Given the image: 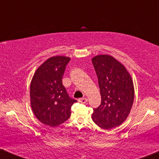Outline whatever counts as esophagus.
<instances>
[{"label": "esophagus", "mask_w": 159, "mask_h": 159, "mask_svg": "<svg viewBox=\"0 0 159 159\" xmlns=\"http://www.w3.org/2000/svg\"><path fill=\"white\" fill-rule=\"evenodd\" d=\"M79 102L82 104H86L87 102V98H79Z\"/></svg>", "instance_id": "1"}]
</instances>
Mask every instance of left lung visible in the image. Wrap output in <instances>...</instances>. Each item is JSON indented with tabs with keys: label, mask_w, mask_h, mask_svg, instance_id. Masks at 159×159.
Masks as SVG:
<instances>
[{
	"label": "left lung",
	"mask_w": 159,
	"mask_h": 159,
	"mask_svg": "<svg viewBox=\"0 0 159 159\" xmlns=\"http://www.w3.org/2000/svg\"><path fill=\"white\" fill-rule=\"evenodd\" d=\"M92 62L102 97L101 105L93 110L92 119L104 129L119 126L127 119L134 102L132 76L125 66L113 56L96 55Z\"/></svg>",
	"instance_id": "left-lung-1"
}]
</instances>
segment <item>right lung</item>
Returning a JSON list of instances; mask_svg holds the SVG:
<instances>
[{"mask_svg":"<svg viewBox=\"0 0 159 159\" xmlns=\"http://www.w3.org/2000/svg\"><path fill=\"white\" fill-rule=\"evenodd\" d=\"M71 58L54 56L43 62L33 76L30 87V106L36 117L45 125L55 127L71 115V98L62 84L66 66Z\"/></svg>","mask_w":159,"mask_h":159,"instance_id":"obj_1","label":"right lung"}]
</instances>
